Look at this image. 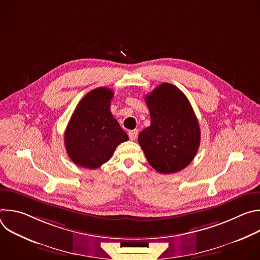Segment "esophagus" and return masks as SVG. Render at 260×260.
I'll use <instances>...</instances> for the list:
<instances>
[{
    "label": "esophagus",
    "instance_id": "esophagus-1",
    "mask_svg": "<svg viewBox=\"0 0 260 260\" xmlns=\"http://www.w3.org/2000/svg\"><path fill=\"white\" fill-rule=\"evenodd\" d=\"M128 137L132 141H135L138 137V129H133V131H129L128 132Z\"/></svg>",
    "mask_w": 260,
    "mask_h": 260
}]
</instances>
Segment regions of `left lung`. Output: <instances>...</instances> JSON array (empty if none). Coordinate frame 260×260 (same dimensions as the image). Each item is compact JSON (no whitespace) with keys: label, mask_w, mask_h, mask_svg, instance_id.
Here are the masks:
<instances>
[{"label":"left lung","mask_w":260,"mask_h":260,"mask_svg":"<svg viewBox=\"0 0 260 260\" xmlns=\"http://www.w3.org/2000/svg\"><path fill=\"white\" fill-rule=\"evenodd\" d=\"M151 117L138 142L145 156L160 174L177 173L194 158L201 129L193 109L178 87L162 83L145 96Z\"/></svg>","instance_id":"1"}]
</instances>
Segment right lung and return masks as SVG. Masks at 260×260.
<instances>
[{
	"label": "right lung",
	"mask_w": 260,
	"mask_h": 260,
	"mask_svg": "<svg viewBox=\"0 0 260 260\" xmlns=\"http://www.w3.org/2000/svg\"><path fill=\"white\" fill-rule=\"evenodd\" d=\"M114 93L108 87L89 91L78 104L64 132L67 153L74 164L98 169L107 162L116 147L128 140L111 113Z\"/></svg>",
	"instance_id": "1"
}]
</instances>
